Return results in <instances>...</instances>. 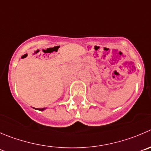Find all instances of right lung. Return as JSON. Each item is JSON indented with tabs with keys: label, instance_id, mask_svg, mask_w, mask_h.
Masks as SVG:
<instances>
[{
	"label": "right lung",
	"instance_id": "add662e5",
	"mask_svg": "<svg viewBox=\"0 0 151 151\" xmlns=\"http://www.w3.org/2000/svg\"><path fill=\"white\" fill-rule=\"evenodd\" d=\"M45 109L46 108H41V109H38V110H41V111H43V110H45Z\"/></svg>",
	"mask_w": 151,
	"mask_h": 151
}]
</instances>
